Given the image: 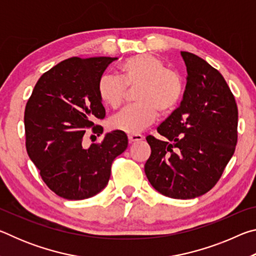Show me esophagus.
I'll return each mask as SVG.
<instances>
[{
	"instance_id": "obj_1",
	"label": "esophagus",
	"mask_w": 256,
	"mask_h": 256,
	"mask_svg": "<svg viewBox=\"0 0 256 256\" xmlns=\"http://www.w3.org/2000/svg\"><path fill=\"white\" fill-rule=\"evenodd\" d=\"M128 141L131 142V144H133V142H138V141L144 140V136H142V134H128Z\"/></svg>"
}]
</instances>
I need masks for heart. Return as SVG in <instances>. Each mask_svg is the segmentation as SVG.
<instances>
[{
  "instance_id": "heart-1",
  "label": "heart",
  "mask_w": 256,
  "mask_h": 256,
  "mask_svg": "<svg viewBox=\"0 0 256 256\" xmlns=\"http://www.w3.org/2000/svg\"><path fill=\"white\" fill-rule=\"evenodd\" d=\"M118 76L99 78L97 94L108 108L118 110L124 102L126 89H136V104L110 120L112 130L138 133L154 123L158 115H167L178 106L184 94V80L178 71L151 54L131 56L120 64Z\"/></svg>"
}]
</instances>
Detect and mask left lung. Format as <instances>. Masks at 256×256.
Instances as JSON below:
<instances>
[{"label":"left lung","instance_id":"1","mask_svg":"<svg viewBox=\"0 0 256 256\" xmlns=\"http://www.w3.org/2000/svg\"><path fill=\"white\" fill-rule=\"evenodd\" d=\"M188 82L180 106L146 136L144 164L150 184L172 198L203 196L218 183L237 144L238 110L218 70L190 52H180Z\"/></svg>","mask_w":256,"mask_h":256}]
</instances>
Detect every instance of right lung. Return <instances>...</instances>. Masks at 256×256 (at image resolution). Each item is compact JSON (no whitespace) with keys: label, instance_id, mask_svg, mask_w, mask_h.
I'll return each mask as SVG.
<instances>
[{"label":"right lung","instance_id":"1","mask_svg":"<svg viewBox=\"0 0 256 256\" xmlns=\"http://www.w3.org/2000/svg\"><path fill=\"white\" fill-rule=\"evenodd\" d=\"M114 58H70L45 72L24 110L26 148L44 183L58 196L84 200L105 188L114 159L128 148L123 131L82 148L86 131L102 133L106 110L97 84Z\"/></svg>","mask_w":256,"mask_h":256}]
</instances>
